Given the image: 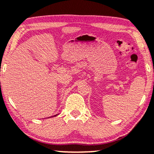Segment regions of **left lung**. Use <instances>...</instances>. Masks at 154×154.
<instances>
[{"mask_svg": "<svg viewBox=\"0 0 154 154\" xmlns=\"http://www.w3.org/2000/svg\"><path fill=\"white\" fill-rule=\"evenodd\" d=\"M153 83H154V82H153Z\"/></svg>", "mask_w": 154, "mask_h": 154, "instance_id": "left-lung-1", "label": "left lung"}]
</instances>
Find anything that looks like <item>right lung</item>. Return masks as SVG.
Returning a JSON list of instances; mask_svg holds the SVG:
<instances>
[{
	"label": "right lung",
	"instance_id": "right-lung-1",
	"mask_svg": "<svg viewBox=\"0 0 154 154\" xmlns=\"http://www.w3.org/2000/svg\"><path fill=\"white\" fill-rule=\"evenodd\" d=\"M57 115V114H56V115H54V116H56ZM51 117H52V116H51Z\"/></svg>",
	"mask_w": 154,
	"mask_h": 154
}]
</instances>
